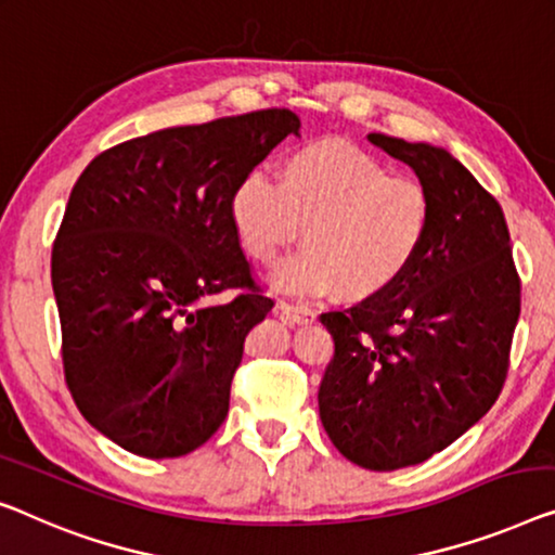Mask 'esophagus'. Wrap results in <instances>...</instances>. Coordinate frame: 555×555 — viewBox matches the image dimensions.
Here are the masks:
<instances>
[{"mask_svg":"<svg viewBox=\"0 0 555 555\" xmlns=\"http://www.w3.org/2000/svg\"><path fill=\"white\" fill-rule=\"evenodd\" d=\"M279 309L284 317L292 321V324H311L313 319H317V311L311 309V306H304V304H294V301H281Z\"/></svg>","mask_w":555,"mask_h":555,"instance_id":"1","label":"esophagus"}]
</instances>
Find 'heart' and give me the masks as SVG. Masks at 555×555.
Instances as JSON below:
<instances>
[{
  "mask_svg": "<svg viewBox=\"0 0 555 555\" xmlns=\"http://www.w3.org/2000/svg\"><path fill=\"white\" fill-rule=\"evenodd\" d=\"M229 217L244 251L271 267L301 236L304 249L276 271L286 292L341 288L361 301L393 288L424 251L431 196L413 177L344 139H317L284 154L279 181L249 169L234 181Z\"/></svg>",
  "mask_w": 555,
  "mask_h": 555,
  "instance_id": "1",
  "label": "heart"
}]
</instances>
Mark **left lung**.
Wrapping results in <instances>:
<instances>
[{
  "instance_id": "1",
  "label": "left lung",
  "mask_w": 555,
  "mask_h": 555,
  "mask_svg": "<svg viewBox=\"0 0 555 555\" xmlns=\"http://www.w3.org/2000/svg\"><path fill=\"white\" fill-rule=\"evenodd\" d=\"M431 196L418 261L388 292L321 313L334 359L319 416L341 456L369 470L416 466L468 431L506 384L520 276L495 196L431 144L369 134Z\"/></svg>"
}]
</instances>
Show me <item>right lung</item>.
Segmentation results:
<instances>
[{
  "mask_svg": "<svg viewBox=\"0 0 555 555\" xmlns=\"http://www.w3.org/2000/svg\"><path fill=\"white\" fill-rule=\"evenodd\" d=\"M299 127L274 106L162 129L106 149L74 184L52 246L64 382L121 449L186 456L224 424L244 338L274 309L229 194ZM221 291L235 299L205 304Z\"/></svg>",
  "mask_w": 555,
  "mask_h": 555,
  "instance_id": "right-lung-1",
  "label": "right lung"
}]
</instances>
